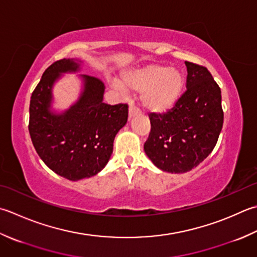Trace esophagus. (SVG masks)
Instances as JSON below:
<instances>
[{
  "label": "esophagus",
  "instance_id": "obj_1",
  "mask_svg": "<svg viewBox=\"0 0 257 257\" xmlns=\"http://www.w3.org/2000/svg\"><path fill=\"white\" fill-rule=\"evenodd\" d=\"M139 111H140V110H139V108L136 104L132 103V104L129 105V117H134V115L138 114Z\"/></svg>",
  "mask_w": 257,
  "mask_h": 257
}]
</instances>
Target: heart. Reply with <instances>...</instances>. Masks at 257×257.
I'll use <instances>...</instances> for the list:
<instances>
[{"label":"heart","mask_w":257,"mask_h":257,"mask_svg":"<svg viewBox=\"0 0 257 257\" xmlns=\"http://www.w3.org/2000/svg\"><path fill=\"white\" fill-rule=\"evenodd\" d=\"M122 85L142 92V103L153 112H165L179 99L185 85L183 72L167 65L148 64L122 74Z\"/></svg>","instance_id":"b5f03b06"}]
</instances>
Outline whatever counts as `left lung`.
<instances>
[{
	"instance_id": "left-lung-1",
	"label": "left lung",
	"mask_w": 257,
	"mask_h": 257,
	"mask_svg": "<svg viewBox=\"0 0 257 257\" xmlns=\"http://www.w3.org/2000/svg\"><path fill=\"white\" fill-rule=\"evenodd\" d=\"M186 91L167 110L150 112V133L144 149L159 169L192 170L213 152L223 127L220 88L208 69L186 61Z\"/></svg>"
}]
</instances>
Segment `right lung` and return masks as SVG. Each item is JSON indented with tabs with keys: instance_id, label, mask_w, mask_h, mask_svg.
Segmentation results:
<instances>
[{
	"instance_id": "add662e5",
	"label": "right lung",
	"mask_w": 257,
	"mask_h": 257,
	"mask_svg": "<svg viewBox=\"0 0 257 257\" xmlns=\"http://www.w3.org/2000/svg\"><path fill=\"white\" fill-rule=\"evenodd\" d=\"M72 60H58L45 70L30 100L29 133L40 158L69 180L88 178L107 165L115 135L127 122L128 104L102 101L104 83L82 75L84 91L63 114L49 111L52 84L60 73L77 71Z\"/></svg>"
}]
</instances>
